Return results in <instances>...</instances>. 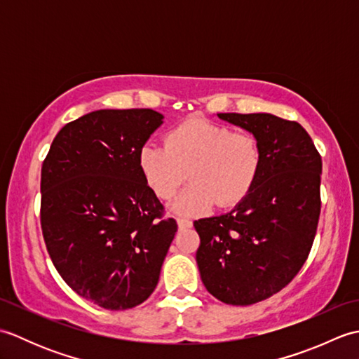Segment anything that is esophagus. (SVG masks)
<instances>
[{
  "label": "esophagus",
  "instance_id": "esophagus-1",
  "mask_svg": "<svg viewBox=\"0 0 359 359\" xmlns=\"http://www.w3.org/2000/svg\"><path fill=\"white\" fill-rule=\"evenodd\" d=\"M177 224H179V228L180 230H187V228H191L193 226V222L187 217H179L177 219Z\"/></svg>",
  "mask_w": 359,
  "mask_h": 359
}]
</instances>
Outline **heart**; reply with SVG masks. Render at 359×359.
Returning a JSON list of instances; mask_svg holds the SVG:
<instances>
[{"mask_svg": "<svg viewBox=\"0 0 359 359\" xmlns=\"http://www.w3.org/2000/svg\"><path fill=\"white\" fill-rule=\"evenodd\" d=\"M144 180L160 199H171L191 179L174 203L184 215H199L216 203L228 208L245 199L262 166V149L250 131L203 120H189L165 135V144L144 143L139 152Z\"/></svg>", "mask_w": 359, "mask_h": 359, "instance_id": "1", "label": "heart"}]
</instances>
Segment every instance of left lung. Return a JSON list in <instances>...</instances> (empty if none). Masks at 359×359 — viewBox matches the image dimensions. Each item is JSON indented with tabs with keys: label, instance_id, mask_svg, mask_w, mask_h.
<instances>
[{
	"label": "left lung",
	"instance_id": "8db88e82",
	"mask_svg": "<svg viewBox=\"0 0 359 359\" xmlns=\"http://www.w3.org/2000/svg\"><path fill=\"white\" fill-rule=\"evenodd\" d=\"M217 116L257 137L262 166L236 208L196 220V261L216 299L251 306L280 292L307 261L321 215L323 160L297 121L265 112Z\"/></svg>",
	"mask_w": 359,
	"mask_h": 359
}]
</instances>
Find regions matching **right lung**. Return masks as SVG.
Here are the masks:
<instances>
[{"mask_svg":"<svg viewBox=\"0 0 359 359\" xmlns=\"http://www.w3.org/2000/svg\"><path fill=\"white\" fill-rule=\"evenodd\" d=\"M163 116L100 109L65 125L41 166V231L63 280L108 310L154 292L177 222L144 180L139 152Z\"/></svg>","mask_w":359,"mask_h":359,"instance_id":"1","label":"right lung"}]
</instances>
